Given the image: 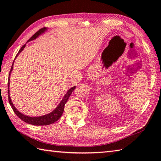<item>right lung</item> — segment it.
<instances>
[{
  "label": "right lung",
  "mask_w": 161,
  "mask_h": 161,
  "mask_svg": "<svg viewBox=\"0 0 161 161\" xmlns=\"http://www.w3.org/2000/svg\"><path fill=\"white\" fill-rule=\"evenodd\" d=\"M47 30L46 28H43L40 29L38 32H36L35 35H34L31 38H30L28 41V42H31L32 40H35L36 39L37 37L39 36L42 35L43 33L45 32ZM26 46V44L25 45H23L21 48L20 49V50L19 51L18 54H16V56L15 57L14 60V61L16 59V58L17 57V56L19 55V54L20 53V52H22L23 50L25 48V47ZM14 62L12 64V66L11 68V70L9 71V78H8V98H9V102L10 105H11V107L13 109L14 112L15 113V114L18 116V117L21 119L23 121L27 123H28V124L30 125H36V126H43V125H51L53 124V123L55 122L56 121H57L58 119H59L61 115H62L64 110V107H65V104L67 102L68 98L70 96V95L72 93V92H73L75 89L76 86H73L71 88H70L69 90L67 91V93L65 94V95L64 96L63 99L61 100V101L60 102V103L58 104L57 107L54 109V110L50 112V114H47L46 115H41V116H37V117H30V116H28V115H25L19 112L17 109L16 108V107L14 106L12 100H11V97H10V95H9V78H10V75H11L12 73V70H13V67H14Z\"/></svg>",
  "instance_id": "right-lung-1"
}]
</instances>
